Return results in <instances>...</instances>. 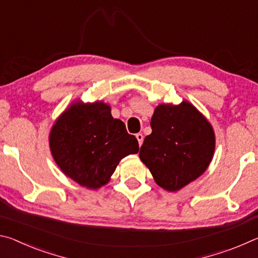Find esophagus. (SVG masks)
Returning a JSON list of instances; mask_svg holds the SVG:
<instances>
[{"label":"esophagus","instance_id":"34e87169","mask_svg":"<svg viewBox=\"0 0 258 258\" xmlns=\"http://www.w3.org/2000/svg\"><path fill=\"white\" fill-rule=\"evenodd\" d=\"M135 137H137V139H138L139 146H140V147H141V145H142V142H143V135H142V133H138L137 135H135Z\"/></svg>","mask_w":258,"mask_h":258}]
</instances>
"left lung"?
I'll return each mask as SVG.
<instances>
[{"label": "left lung", "mask_w": 258, "mask_h": 258, "mask_svg": "<svg viewBox=\"0 0 258 258\" xmlns=\"http://www.w3.org/2000/svg\"><path fill=\"white\" fill-rule=\"evenodd\" d=\"M150 125L139 156L157 184L177 191L204 174L213 159L215 134L197 108L187 101L159 104Z\"/></svg>", "instance_id": "obj_1"}]
</instances>
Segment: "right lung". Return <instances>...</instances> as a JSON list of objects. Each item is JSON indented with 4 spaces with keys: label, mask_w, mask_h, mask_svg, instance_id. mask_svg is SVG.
<instances>
[{
    "label": "right lung",
    "mask_w": 258,
    "mask_h": 258,
    "mask_svg": "<svg viewBox=\"0 0 258 258\" xmlns=\"http://www.w3.org/2000/svg\"><path fill=\"white\" fill-rule=\"evenodd\" d=\"M50 149L62 173L87 189L107 184L124 157L137 154L139 142L102 101H76L50 132Z\"/></svg>",
    "instance_id": "add662e5"
}]
</instances>
